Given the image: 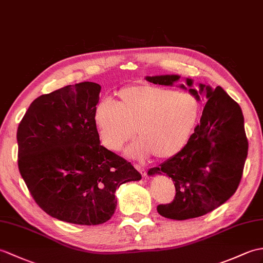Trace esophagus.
Returning <instances> with one entry per match:
<instances>
[{
  "label": "esophagus",
  "mask_w": 263,
  "mask_h": 263,
  "mask_svg": "<svg viewBox=\"0 0 263 263\" xmlns=\"http://www.w3.org/2000/svg\"><path fill=\"white\" fill-rule=\"evenodd\" d=\"M134 168H136L138 172L141 174L143 177H145L146 176V170L143 168V167H141L140 166V164H134Z\"/></svg>",
  "instance_id": "34e87169"
}]
</instances>
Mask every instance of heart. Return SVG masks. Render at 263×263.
I'll return each mask as SVG.
<instances>
[{
    "label": "heart",
    "mask_w": 263,
    "mask_h": 263,
    "mask_svg": "<svg viewBox=\"0 0 263 263\" xmlns=\"http://www.w3.org/2000/svg\"><path fill=\"white\" fill-rule=\"evenodd\" d=\"M117 103L101 100L94 108V123L102 144L109 151L122 149L134 136L140 138L126 155L145 159H169L184 149L196 127L201 103L189 91H177L140 83L122 87Z\"/></svg>",
    "instance_id": "obj_1"
}]
</instances>
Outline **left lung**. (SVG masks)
Wrapping results in <instances>:
<instances>
[{"label": "left lung", "mask_w": 263, "mask_h": 263, "mask_svg": "<svg viewBox=\"0 0 263 263\" xmlns=\"http://www.w3.org/2000/svg\"><path fill=\"white\" fill-rule=\"evenodd\" d=\"M178 75L146 76L148 82L172 85ZM189 93L205 96V107L200 123L179 154L148 174H166L175 182L176 195L169 204H160L157 211L170 219H189L203 216L224 204L240 185L248 156V139L244 130L242 109L221 86L211 88L199 84V91ZM185 88L184 85H180Z\"/></svg>", "instance_id": "8db88e82"}]
</instances>
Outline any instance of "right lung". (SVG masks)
<instances>
[{
	"mask_svg": "<svg viewBox=\"0 0 263 263\" xmlns=\"http://www.w3.org/2000/svg\"><path fill=\"white\" fill-rule=\"evenodd\" d=\"M101 86L83 82L35 99L17 126V166L42 211L79 225L107 222L115 192L141 179L131 162L100 144L94 108Z\"/></svg>",
	"mask_w": 263,
	"mask_h": 263,
	"instance_id": "1",
	"label": "right lung"
}]
</instances>
